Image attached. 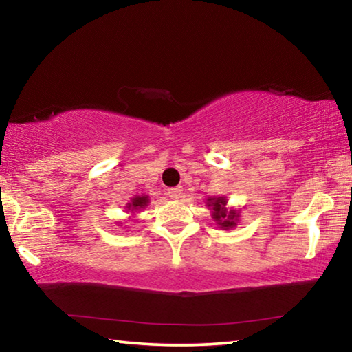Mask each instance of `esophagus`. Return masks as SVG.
Returning a JSON list of instances; mask_svg holds the SVG:
<instances>
[{"instance_id": "obj_1", "label": "esophagus", "mask_w": 352, "mask_h": 352, "mask_svg": "<svg viewBox=\"0 0 352 352\" xmlns=\"http://www.w3.org/2000/svg\"><path fill=\"white\" fill-rule=\"evenodd\" d=\"M182 192H183V188L182 186L168 189V195H169L170 199H180L182 197Z\"/></svg>"}]
</instances>
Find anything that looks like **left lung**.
I'll list each match as a JSON object with an SVG mask.
<instances>
[{"mask_svg":"<svg viewBox=\"0 0 352 352\" xmlns=\"http://www.w3.org/2000/svg\"><path fill=\"white\" fill-rule=\"evenodd\" d=\"M208 210H211V217L214 222L222 230H233L241 219L239 210L228 206V199L222 197H208L206 199Z\"/></svg>","mask_w":352,"mask_h":352,"instance_id":"obj_1","label":"left lung"}]
</instances>
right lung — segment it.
<instances>
[{"label":"right lung","instance_id":"right-lung-1","mask_svg":"<svg viewBox=\"0 0 352 352\" xmlns=\"http://www.w3.org/2000/svg\"><path fill=\"white\" fill-rule=\"evenodd\" d=\"M151 204V199H148V195H135L133 199H130L129 204L124 206L127 210V212L132 214L135 216L136 212H140L141 210H144V208Z\"/></svg>","mask_w":352,"mask_h":352}]
</instances>
